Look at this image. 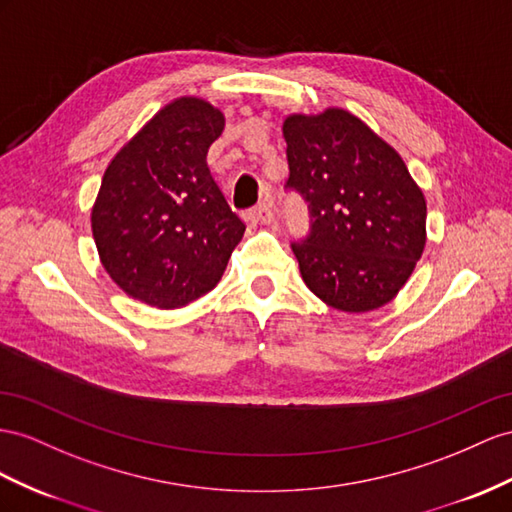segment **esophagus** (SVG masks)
<instances>
[{"instance_id": "obj_1", "label": "esophagus", "mask_w": 512, "mask_h": 512, "mask_svg": "<svg viewBox=\"0 0 512 512\" xmlns=\"http://www.w3.org/2000/svg\"><path fill=\"white\" fill-rule=\"evenodd\" d=\"M272 218H274L272 205L268 201H261L251 209V212H248V220H251L253 225H270Z\"/></svg>"}]
</instances>
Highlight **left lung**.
<instances>
[{
	"instance_id": "1",
	"label": "left lung",
	"mask_w": 512,
	"mask_h": 512,
	"mask_svg": "<svg viewBox=\"0 0 512 512\" xmlns=\"http://www.w3.org/2000/svg\"><path fill=\"white\" fill-rule=\"evenodd\" d=\"M290 179L311 229L292 242L300 274L326 305L363 313L387 305L426 244V199L402 157L355 114L329 108L283 123Z\"/></svg>"
}]
</instances>
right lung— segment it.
Returning <instances> with one entry per match:
<instances>
[{
	"mask_svg": "<svg viewBox=\"0 0 512 512\" xmlns=\"http://www.w3.org/2000/svg\"><path fill=\"white\" fill-rule=\"evenodd\" d=\"M222 129L212 103L175 99L106 168L90 220L103 268L131 298L177 309L225 272L246 225L207 166Z\"/></svg>",
	"mask_w": 512,
	"mask_h": 512,
	"instance_id": "obj_1",
	"label": "right lung"
}]
</instances>
